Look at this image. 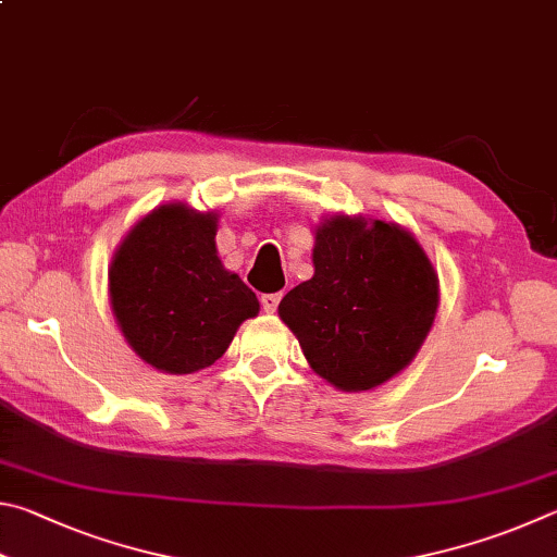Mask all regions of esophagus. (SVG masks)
I'll use <instances>...</instances> for the list:
<instances>
[{"instance_id":"obj_1","label":"esophagus","mask_w":557,"mask_h":557,"mask_svg":"<svg viewBox=\"0 0 557 557\" xmlns=\"http://www.w3.org/2000/svg\"><path fill=\"white\" fill-rule=\"evenodd\" d=\"M278 304H281V294H263L261 296V308L267 310V313H276Z\"/></svg>"}]
</instances>
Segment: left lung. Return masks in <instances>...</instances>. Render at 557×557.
Listing matches in <instances>:
<instances>
[{"instance_id": "8db88e82", "label": "left lung", "mask_w": 557, "mask_h": 557, "mask_svg": "<svg viewBox=\"0 0 557 557\" xmlns=\"http://www.w3.org/2000/svg\"><path fill=\"white\" fill-rule=\"evenodd\" d=\"M313 278L288 290L278 315L320 374L369 392L413 362L437 313V273L411 232L335 214L315 230Z\"/></svg>"}]
</instances>
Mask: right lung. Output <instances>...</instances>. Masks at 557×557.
<instances>
[{"instance_id":"right-lung-1","label":"right lung","mask_w":557,"mask_h":557,"mask_svg":"<svg viewBox=\"0 0 557 557\" xmlns=\"http://www.w3.org/2000/svg\"><path fill=\"white\" fill-rule=\"evenodd\" d=\"M218 214L161 205L126 234L110 267V304L126 343L165 374H193L224 355L259 313L244 281L222 267Z\"/></svg>"}]
</instances>
